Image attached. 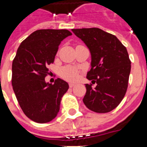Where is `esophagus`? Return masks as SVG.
<instances>
[{
    "label": "esophagus",
    "instance_id": "1",
    "mask_svg": "<svg viewBox=\"0 0 147 147\" xmlns=\"http://www.w3.org/2000/svg\"><path fill=\"white\" fill-rule=\"evenodd\" d=\"M75 85H76V84H74V83H69V88L74 87Z\"/></svg>",
    "mask_w": 147,
    "mask_h": 147
}]
</instances>
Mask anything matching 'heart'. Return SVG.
Returning a JSON list of instances; mask_svg holds the SVG:
<instances>
[{"instance_id": "b5f03b06", "label": "heart", "mask_w": 147, "mask_h": 147, "mask_svg": "<svg viewBox=\"0 0 147 147\" xmlns=\"http://www.w3.org/2000/svg\"><path fill=\"white\" fill-rule=\"evenodd\" d=\"M78 73L79 71L78 69L72 66H65L61 70V76L69 82L76 81L78 77Z\"/></svg>"}]
</instances>
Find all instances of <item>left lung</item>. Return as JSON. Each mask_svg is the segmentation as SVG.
<instances>
[{
    "instance_id": "1",
    "label": "left lung",
    "mask_w": 147,
    "mask_h": 147,
    "mask_svg": "<svg viewBox=\"0 0 147 147\" xmlns=\"http://www.w3.org/2000/svg\"><path fill=\"white\" fill-rule=\"evenodd\" d=\"M76 36L89 49L92 69L87 78L83 102L96 113L111 111L123 100L128 86L131 62L127 50L114 35L99 28L72 29Z\"/></svg>"
}]
</instances>
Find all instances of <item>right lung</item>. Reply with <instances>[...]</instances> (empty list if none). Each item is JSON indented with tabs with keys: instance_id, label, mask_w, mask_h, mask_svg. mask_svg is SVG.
I'll list each match as a JSON object with an SVG mask.
<instances>
[{
	"instance_id": "obj_1",
	"label": "right lung",
	"mask_w": 147,
	"mask_h": 147,
	"mask_svg": "<svg viewBox=\"0 0 147 147\" xmlns=\"http://www.w3.org/2000/svg\"><path fill=\"white\" fill-rule=\"evenodd\" d=\"M71 33L68 30H39L20 43L12 63V85L20 106L27 117L48 123L59 111L69 84L57 78L46 82L47 66L54 62L59 46Z\"/></svg>"
}]
</instances>
